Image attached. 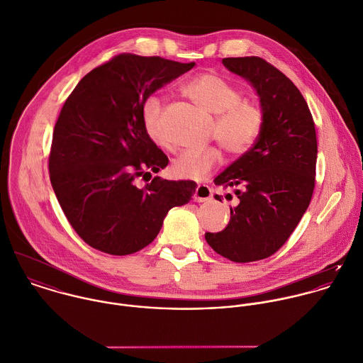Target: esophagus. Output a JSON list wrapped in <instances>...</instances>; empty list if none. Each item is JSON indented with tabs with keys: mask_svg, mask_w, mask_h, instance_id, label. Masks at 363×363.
<instances>
[{
	"mask_svg": "<svg viewBox=\"0 0 363 363\" xmlns=\"http://www.w3.org/2000/svg\"><path fill=\"white\" fill-rule=\"evenodd\" d=\"M212 198H213V192L208 185L202 184V185L196 186L195 194H194V199L196 202H206V201H211Z\"/></svg>",
	"mask_w": 363,
	"mask_h": 363,
	"instance_id": "esophagus-1",
	"label": "esophagus"
}]
</instances>
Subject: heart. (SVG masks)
<instances>
[{
	"instance_id": "obj_1",
	"label": "heart",
	"mask_w": 363,
	"mask_h": 363,
	"mask_svg": "<svg viewBox=\"0 0 363 363\" xmlns=\"http://www.w3.org/2000/svg\"><path fill=\"white\" fill-rule=\"evenodd\" d=\"M184 92L201 108L215 116L212 135L231 154H244L258 139L264 126V112L254 104L242 101V92L234 84L216 73H202L184 86ZM164 102L158 95H150L142 106L145 133L157 145H164L161 115ZM221 151L215 145L181 151L171 164L175 177L203 179L218 167Z\"/></svg>"
}]
</instances>
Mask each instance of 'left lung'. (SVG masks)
<instances>
[{"label": "left lung", "instance_id": "8db88e82", "mask_svg": "<svg viewBox=\"0 0 363 363\" xmlns=\"http://www.w3.org/2000/svg\"><path fill=\"white\" fill-rule=\"evenodd\" d=\"M223 65L255 88L264 126L255 145L215 178V185L234 188L237 202L227 227L205 238L221 257L252 262L275 254L307 211L317 136L307 102L285 74L255 56L225 57Z\"/></svg>", "mask_w": 363, "mask_h": 363}]
</instances>
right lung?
I'll return each mask as SVG.
<instances>
[{
  "instance_id": "obj_1",
  "label": "right lung",
  "mask_w": 363,
  "mask_h": 363,
  "mask_svg": "<svg viewBox=\"0 0 363 363\" xmlns=\"http://www.w3.org/2000/svg\"><path fill=\"white\" fill-rule=\"evenodd\" d=\"M194 66L123 53L86 74L65 102L49 155L50 182L75 233L92 248L138 252L157 237L168 211L195 194L194 181L154 177L142 189L135 184L168 164L145 133L142 106Z\"/></svg>"
}]
</instances>
